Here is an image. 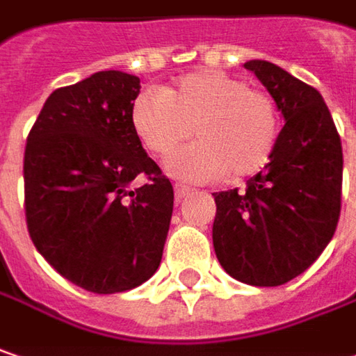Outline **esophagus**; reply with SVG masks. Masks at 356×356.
<instances>
[{
    "instance_id": "esophagus-1",
    "label": "esophagus",
    "mask_w": 356,
    "mask_h": 356,
    "mask_svg": "<svg viewBox=\"0 0 356 356\" xmlns=\"http://www.w3.org/2000/svg\"><path fill=\"white\" fill-rule=\"evenodd\" d=\"M189 191H191V189H189V187H185V185H175V199H183L185 197V195H187V193H189Z\"/></svg>"
}]
</instances>
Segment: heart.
I'll list each match as a JSON object with an SVG mask.
<instances>
[{
    "instance_id": "b5f03b06",
    "label": "heart",
    "mask_w": 356,
    "mask_h": 356,
    "mask_svg": "<svg viewBox=\"0 0 356 356\" xmlns=\"http://www.w3.org/2000/svg\"><path fill=\"white\" fill-rule=\"evenodd\" d=\"M136 135L155 155H169L191 133L197 143L169 159L171 175L185 181H232L261 171L276 149L280 116L272 96L241 78L201 70L169 90H145L133 104Z\"/></svg>"
}]
</instances>
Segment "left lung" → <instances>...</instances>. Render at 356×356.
I'll use <instances>...</instances> for the list:
<instances>
[{"label":"left lung","instance_id":"1","mask_svg":"<svg viewBox=\"0 0 356 356\" xmlns=\"http://www.w3.org/2000/svg\"><path fill=\"white\" fill-rule=\"evenodd\" d=\"M245 70L284 116L270 163L245 189L213 193V248L221 268L252 286H280L310 268L341 216L343 147L316 88L266 60Z\"/></svg>","mask_w":356,"mask_h":356}]
</instances>
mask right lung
Here are the masks:
<instances>
[{
	"label": "right lung",
	"instance_id": "obj_1",
	"mask_svg": "<svg viewBox=\"0 0 356 356\" xmlns=\"http://www.w3.org/2000/svg\"><path fill=\"white\" fill-rule=\"evenodd\" d=\"M140 80L104 70L54 90L28 135L26 221L58 274L95 294L136 288L157 272L173 185L133 127ZM145 175L149 183H130Z\"/></svg>",
	"mask_w": 356,
	"mask_h": 356
}]
</instances>
